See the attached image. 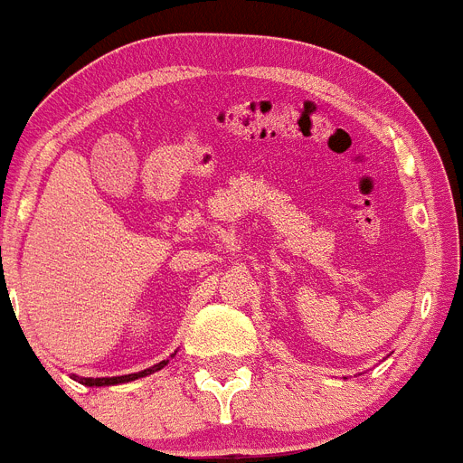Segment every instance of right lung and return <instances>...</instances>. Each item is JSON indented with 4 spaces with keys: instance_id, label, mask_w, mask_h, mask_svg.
Listing matches in <instances>:
<instances>
[{
    "instance_id": "obj_1",
    "label": "right lung",
    "mask_w": 463,
    "mask_h": 463,
    "mask_svg": "<svg viewBox=\"0 0 463 463\" xmlns=\"http://www.w3.org/2000/svg\"><path fill=\"white\" fill-rule=\"evenodd\" d=\"M169 363V360H165V363L155 364V367H150V370H143L138 372V374H127V376H110V379H80L84 386H112V383H124V382H134V379H138V376H146V374H153V372L162 370L165 364Z\"/></svg>"
}]
</instances>
